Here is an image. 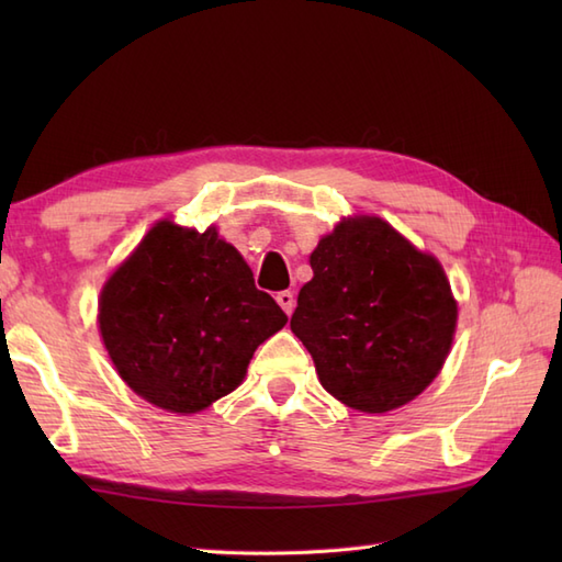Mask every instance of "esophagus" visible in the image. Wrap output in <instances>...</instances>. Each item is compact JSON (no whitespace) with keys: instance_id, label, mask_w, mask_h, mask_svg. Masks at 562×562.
I'll return each instance as SVG.
<instances>
[{"instance_id":"1","label":"esophagus","mask_w":562,"mask_h":562,"mask_svg":"<svg viewBox=\"0 0 562 562\" xmlns=\"http://www.w3.org/2000/svg\"><path fill=\"white\" fill-rule=\"evenodd\" d=\"M274 300H278V304L282 306V312L288 314V316L294 312V294L290 290L278 292V296H274Z\"/></svg>"}]
</instances>
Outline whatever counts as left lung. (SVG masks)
Wrapping results in <instances>:
<instances>
[{
    "label": "left lung",
    "mask_w": 562,
    "mask_h": 562,
    "mask_svg": "<svg viewBox=\"0 0 562 562\" xmlns=\"http://www.w3.org/2000/svg\"><path fill=\"white\" fill-rule=\"evenodd\" d=\"M292 314L321 384L355 411L413 401L445 364L457 302L437 258L379 217L340 222L312 254Z\"/></svg>",
    "instance_id": "left-lung-1"
}]
</instances>
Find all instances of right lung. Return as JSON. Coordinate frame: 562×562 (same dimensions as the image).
<instances>
[{
  "instance_id": "right-lung-1",
  "label": "right lung",
  "mask_w": 562,
  "mask_h": 562,
  "mask_svg": "<svg viewBox=\"0 0 562 562\" xmlns=\"http://www.w3.org/2000/svg\"><path fill=\"white\" fill-rule=\"evenodd\" d=\"M288 316L217 229L159 222L105 282L101 336L125 384L171 413H198L246 374Z\"/></svg>"
}]
</instances>
